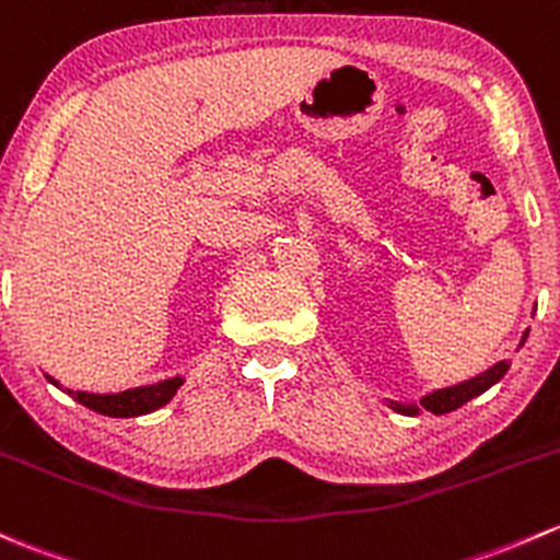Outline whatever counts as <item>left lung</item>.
<instances>
[{
    "label": "left lung",
    "instance_id": "8db88e82",
    "mask_svg": "<svg viewBox=\"0 0 560 560\" xmlns=\"http://www.w3.org/2000/svg\"><path fill=\"white\" fill-rule=\"evenodd\" d=\"M528 335V332H526ZM526 335H523L521 346L526 343ZM510 370V362L508 359H502V362H497L493 368H488L486 373L475 375V378L469 381H462V384L456 386H448V388H438V392L427 394V397H421V408L429 410V413L434 416H443V413H451V410L462 408L464 402H469L472 397H478V394L486 392V388H491L493 384H499V381L504 378V373ZM392 405L397 413H405V416H419V405H402V402H388Z\"/></svg>",
    "mask_w": 560,
    "mask_h": 560
}]
</instances>
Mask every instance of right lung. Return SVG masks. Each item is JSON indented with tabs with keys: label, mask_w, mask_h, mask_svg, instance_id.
I'll return each mask as SVG.
<instances>
[{
	"label": "right lung",
	"mask_w": 560,
	"mask_h": 560,
	"mask_svg": "<svg viewBox=\"0 0 560 560\" xmlns=\"http://www.w3.org/2000/svg\"><path fill=\"white\" fill-rule=\"evenodd\" d=\"M52 386L61 388L58 381H52L50 375H45ZM185 384V378H166L161 384H150V386H137V388H126V392L117 394H93V392H72V388H61L67 392L69 397L78 399L80 405L85 408L96 410L102 416H112V419H133V416H147L152 410L163 408L166 402H172V397L176 394V388Z\"/></svg>",
	"instance_id": "obj_1"
}]
</instances>
